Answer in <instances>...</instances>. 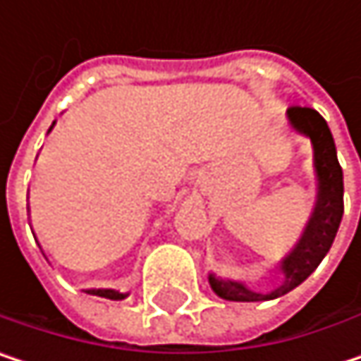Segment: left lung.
I'll list each match as a JSON object with an SVG mask.
<instances>
[{
	"instance_id": "left-lung-1",
	"label": "left lung",
	"mask_w": 361,
	"mask_h": 361,
	"mask_svg": "<svg viewBox=\"0 0 361 361\" xmlns=\"http://www.w3.org/2000/svg\"><path fill=\"white\" fill-rule=\"evenodd\" d=\"M286 116H288V125L299 135L307 137L314 148V169L318 178L316 209L299 243L290 249L288 255L280 259L278 269L282 271L284 278L280 286H276L274 290L259 293L249 288L240 280L221 278L213 271L209 274V284L213 293L226 301H240V303L271 301L297 288L322 263L326 252L330 251L334 243V236L343 219V169L336 159V146L328 129V123L318 110L301 109V106L288 109Z\"/></svg>"
}]
</instances>
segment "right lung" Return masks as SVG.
Here are the masks:
<instances>
[{
	"label": "right lung",
	"mask_w": 361,
	"mask_h": 361,
	"mask_svg": "<svg viewBox=\"0 0 361 361\" xmlns=\"http://www.w3.org/2000/svg\"><path fill=\"white\" fill-rule=\"evenodd\" d=\"M51 127H54V123H51ZM51 127H49V131H51ZM83 293L104 297V299H110V301H123L127 297V293H121V290H114V288H83Z\"/></svg>",
	"instance_id": "add662e5"
}]
</instances>
